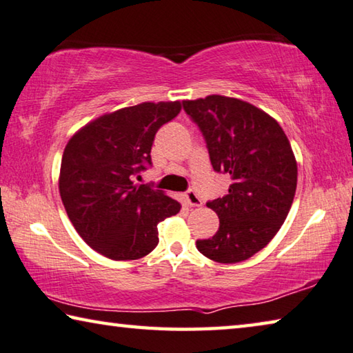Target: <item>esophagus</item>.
I'll list each match as a JSON object with an SVG mask.
<instances>
[{
    "label": "esophagus",
    "mask_w": 353,
    "mask_h": 353,
    "mask_svg": "<svg viewBox=\"0 0 353 353\" xmlns=\"http://www.w3.org/2000/svg\"><path fill=\"white\" fill-rule=\"evenodd\" d=\"M184 200H186V203L189 206H201V200L197 194L194 192V190H188L186 194H184Z\"/></svg>",
    "instance_id": "obj_1"
}]
</instances>
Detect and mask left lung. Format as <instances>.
<instances>
[{
    "label": "left lung",
    "mask_w": 353,
    "mask_h": 353,
    "mask_svg": "<svg viewBox=\"0 0 353 353\" xmlns=\"http://www.w3.org/2000/svg\"><path fill=\"white\" fill-rule=\"evenodd\" d=\"M183 106L203 132L212 169L231 176L228 194L206 203L219 216L217 233L197 248L216 263H241L285 222L297 188L296 156L279 122L244 100L208 95Z\"/></svg>",
    "instance_id": "obj_1"
}]
</instances>
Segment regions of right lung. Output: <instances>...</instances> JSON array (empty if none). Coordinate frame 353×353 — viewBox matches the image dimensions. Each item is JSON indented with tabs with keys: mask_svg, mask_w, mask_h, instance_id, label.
Segmentation results:
<instances>
[{
	"mask_svg": "<svg viewBox=\"0 0 353 353\" xmlns=\"http://www.w3.org/2000/svg\"><path fill=\"white\" fill-rule=\"evenodd\" d=\"M181 111V101H145L103 114L67 142L59 194L88 245L115 261L137 259L158 245V223L181 205L134 176L152 164L154 134Z\"/></svg>",
	"mask_w": 353,
	"mask_h": 353,
	"instance_id": "1",
	"label": "right lung"
}]
</instances>
